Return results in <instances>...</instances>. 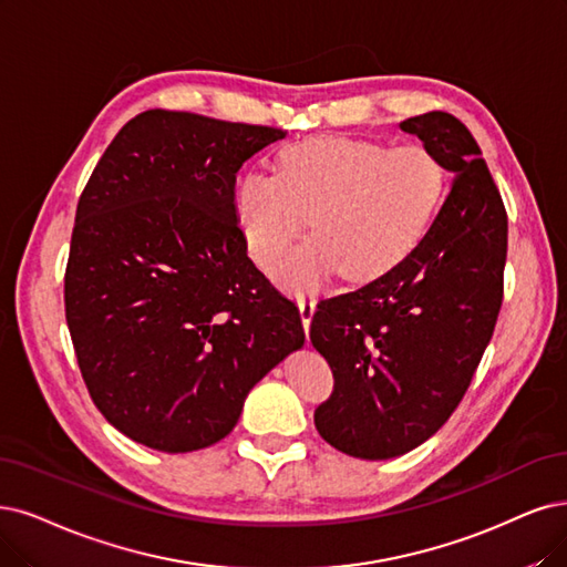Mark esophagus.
I'll use <instances>...</instances> for the list:
<instances>
[{
  "mask_svg": "<svg viewBox=\"0 0 567 567\" xmlns=\"http://www.w3.org/2000/svg\"><path fill=\"white\" fill-rule=\"evenodd\" d=\"M316 299L312 297H299V312H301V322H303V329H308L310 327V320H312V316H316Z\"/></svg>",
  "mask_w": 567,
  "mask_h": 567,
  "instance_id": "34e87169",
  "label": "esophagus"
}]
</instances>
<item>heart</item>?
<instances>
[{
	"label": "heart",
	"instance_id": "b5f03b06",
	"mask_svg": "<svg viewBox=\"0 0 567 567\" xmlns=\"http://www.w3.org/2000/svg\"><path fill=\"white\" fill-rule=\"evenodd\" d=\"M446 171L427 146H385L352 137H308L278 154V173H247L236 217L251 259L276 268L308 224L312 238L282 268L308 287L337 268L352 282L373 280L423 240L444 198Z\"/></svg>",
	"mask_w": 567,
	"mask_h": 567
}]
</instances>
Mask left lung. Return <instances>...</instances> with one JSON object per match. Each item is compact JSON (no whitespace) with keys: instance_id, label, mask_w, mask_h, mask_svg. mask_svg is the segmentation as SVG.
Masks as SVG:
<instances>
[{"instance_id":"1","label":"left lung","mask_w":567,"mask_h":567,"mask_svg":"<svg viewBox=\"0 0 567 567\" xmlns=\"http://www.w3.org/2000/svg\"><path fill=\"white\" fill-rule=\"evenodd\" d=\"M400 128L442 161L451 192L404 261L310 322L333 373L316 427L362 460L404 455L449 421L493 337L507 261L505 205L465 123L427 112Z\"/></svg>"}]
</instances>
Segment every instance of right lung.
I'll return each instance as SVG.
<instances>
[{"instance_id": "obj_1", "label": "right lung", "mask_w": 567, "mask_h": 567, "mask_svg": "<svg viewBox=\"0 0 567 567\" xmlns=\"http://www.w3.org/2000/svg\"><path fill=\"white\" fill-rule=\"evenodd\" d=\"M285 133L150 110L123 125L76 205L65 316L95 406L163 453L217 444L303 346L299 308L247 257L236 173Z\"/></svg>"}]
</instances>
